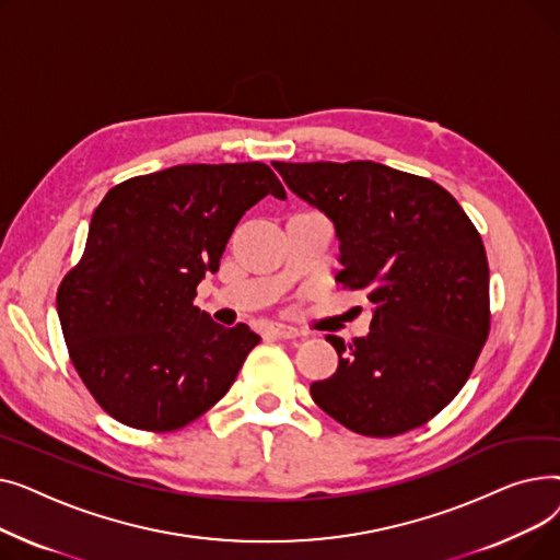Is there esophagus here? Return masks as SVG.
Here are the masks:
<instances>
[{
  "instance_id": "obj_1",
  "label": "esophagus",
  "mask_w": 560,
  "mask_h": 560,
  "mask_svg": "<svg viewBox=\"0 0 560 560\" xmlns=\"http://www.w3.org/2000/svg\"><path fill=\"white\" fill-rule=\"evenodd\" d=\"M268 331H270L272 336H277V338H283V340L298 338V336H300V329H295L292 325H285V322H270Z\"/></svg>"
}]
</instances>
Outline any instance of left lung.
I'll return each mask as SVG.
<instances>
[{
    "label": "left lung",
    "mask_w": 560,
    "mask_h": 560,
    "mask_svg": "<svg viewBox=\"0 0 560 560\" xmlns=\"http://www.w3.org/2000/svg\"><path fill=\"white\" fill-rule=\"evenodd\" d=\"M336 229V283L365 288L370 334L338 351L315 404L374 438L429 422L465 386L490 329L488 258L460 203L424 176L374 161L272 163Z\"/></svg>",
    "instance_id": "8db88e82"
}]
</instances>
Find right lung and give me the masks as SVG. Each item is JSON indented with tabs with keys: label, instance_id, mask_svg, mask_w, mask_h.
I'll list each match as a JSON object with an SVG mask.
<instances>
[{
	"label": "right lung",
	"instance_id": "right-lung-1",
	"mask_svg": "<svg viewBox=\"0 0 560 560\" xmlns=\"http://www.w3.org/2000/svg\"><path fill=\"white\" fill-rule=\"evenodd\" d=\"M285 199L262 163L174 165L106 192L85 252L58 285L70 359L97 404L133 429H179L218 404L260 336L195 306L235 224Z\"/></svg>",
	"mask_w": 560,
	"mask_h": 560
}]
</instances>
